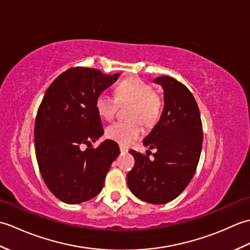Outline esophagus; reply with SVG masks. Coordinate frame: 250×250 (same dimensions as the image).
Here are the masks:
<instances>
[{
    "mask_svg": "<svg viewBox=\"0 0 250 250\" xmlns=\"http://www.w3.org/2000/svg\"><path fill=\"white\" fill-rule=\"evenodd\" d=\"M119 149H120V152H124V153L129 151V148L124 145H119Z\"/></svg>",
    "mask_w": 250,
    "mask_h": 250,
    "instance_id": "1",
    "label": "esophagus"
}]
</instances>
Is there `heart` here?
Returning <instances> with one entry per match:
<instances>
[{"mask_svg": "<svg viewBox=\"0 0 250 250\" xmlns=\"http://www.w3.org/2000/svg\"><path fill=\"white\" fill-rule=\"evenodd\" d=\"M119 104H132L130 119L116 121L107 126L106 136L121 145H130L143 134L142 125H151L158 120L162 109V98L151 84L139 77H129L116 86L115 97L101 92L95 99V108L105 119H113Z\"/></svg>", "mask_w": 250, "mask_h": 250, "instance_id": "heart-1", "label": "heart"}]
</instances>
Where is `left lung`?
I'll return each instance as SVG.
<instances>
[{
	"mask_svg": "<svg viewBox=\"0 0 250 250\" xmlns=\"http://www.w3.org/2000/svg\"><path fill=\"white\" fill-rule=\"evenodd\" d=\"M155 83L164 90V108L143 144L157 150L130 153L135 164L126 175L128 186L137 198L152 204H166L183 192L192 179L200 160L203 128L200 110L190 90L171 76Z\"/></svg>",
	"mask_w": 250,
	"mask_h": 250,
	"instance_id": "obj_1",
	"label": "left lung"
}]
</instances>
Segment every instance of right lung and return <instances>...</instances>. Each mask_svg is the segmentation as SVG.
Masks as SVG:
<instances>
[{
  "label": "right lung",
  "instance_id": "obj_1",
  "mask_svg": "<svg viewBox=\"0 0 250 250\" xmlns=\"http://www.w3.org/2000/svg\"><path fill=\"white\" fill-rule=\"evenodd\" d=\"M118 76L71 67L51 83L42 100L34 128L36 160L46 186L64 203L78 204L98 195L119 156L114 141L92 147L104 133L95 99ZM83 144L86 151L79 148Z\"/></svg>",
  "mask_w": 250,
  "mask_h": 250
}]
</instances>
